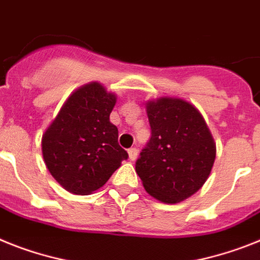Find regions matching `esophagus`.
Returning <instances> with one entry per match:
<instances>
[{"label":"esophagus","mask_w":260,"mask_h":260,"mask_svg":"<svg viewBox=\"0 0 260 260\" xmlns=\"http://www.w3.org/2000/svg\"><path fill=\"white\" fill-rule=\"evenodd\" d=\"M128 156H129L131 161H135L137 158V149L136 148H131L128 149Z\"/></svg>","instance_id":"1"}]
</instances>
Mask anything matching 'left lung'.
I'll use <instances>...</instances> for the list:
<instances>
[{"label":"left lung","mask_w":260,"mask_h":260,"mask_svg":"<svg viewBox=\"0 0 260 260\" xmlns=\"http://www.w3.org/2000/svg\"><path fill=\"white\" fill-rule=\"evenodd\" d=\"M152 137L136 162L149 196L178 204L204 186L217 148L200 111L181 98L162 96L145 103Z\"/></svg>","instance_id":"1"}]
</instances>
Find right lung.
I'll return each instance as SVG.
<instances>
[{
  "label": "right lung",
  "instance_id": "1",
  "mask_svg": "<svg viewBox=\"0 0 260 260\" xmlns=\"http://www.w3.org/2000/svg\"><path fill=\"white\" fill-rule=\"evenodd\" d=\"M116 99L102 83H87L67 98L42 135L46 168L70 193L96 191L128 157L110 121Z\"/></svg>",
  "mask_w": 260,
  "mask_h": 260
}]
</instances>
